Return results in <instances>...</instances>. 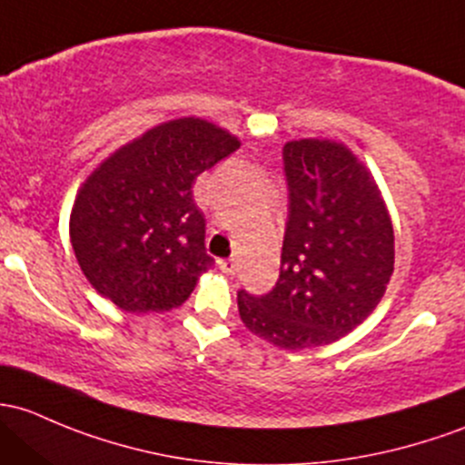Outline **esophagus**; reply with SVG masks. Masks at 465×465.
<instances>
[{
  "mask_svg": "<svg viewBox=\"0 0 465 465\" xmlns=\"http://www.w3.org/2000/svg\"><path fill=\"white\" fill-rule=\"evenodd\" d=\"M218 267H220V272L227 273V276H236V272H238L236 261H218Z\"/></svg>",
  "mask_w": 465,
  "mask_h": 465,
  "instance_id": "1",
  "label": "esophagus"
}]
</instances>
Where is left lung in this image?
Returning <instances> with one entry per match:
<instances>
[{
    "instance_id": "left-lung-1",
    "label": "left lung",
    "mask_w": 465,
    "mask_h": 465,
    "mask_svg": "<svg viewBox=\"0 0 465 465\" xmlns=\"http://www.w3.org/2000/svg\"><path fill=\"white\" fill-rule=\"evenodd\" d=\"M290 220L270 294L238 292L252 334L278 350L343 339L376 310L394 272V229L372 171L345 143L290 140L282 149Z\"/></svg>"
}]
</instances>
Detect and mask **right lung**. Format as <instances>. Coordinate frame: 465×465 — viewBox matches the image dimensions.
Here are the masks:
<instances>
[{"label":"right lung","mask_w":465,"mask_h":465,"mask_svg":"<svg viewBox=\"0 0 465 465\" xmlns=\"http://www.w3.org/2000/svg\"><path fill=\"white\" fill-rule=\"evenodd\" d=\"M238 146L223 126L183 115L146 129L86 175L68 236L97 294L131 314L173 310L192 296L213 265L193 183Z\"/></svg>","instance_id":"add662e5"}]
</instances>
